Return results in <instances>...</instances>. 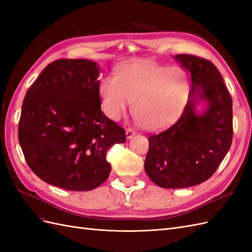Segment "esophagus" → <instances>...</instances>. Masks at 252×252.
Masks as SVG:
<instances>
[{
  "instance_id": "esophagus-1",
  "label": "esophagus",
  "mask_w": 252,
  "mask_h": 252,
  "mask_svg": "<svg viewBox=\"0 0 252 252\" xmlns=\"http://www.w3.org/2000/svg\"><path fill=\"white\" fill-rule=\"evenodd\" d=\"M133 135H135V131L132 130V129H130V128H127V129H126V136H127V139H131Z\"/></svg>"
}]
</instances>
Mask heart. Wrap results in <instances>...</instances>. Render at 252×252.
Here are the masks:
<instances>
[{
    "mask_svg": "<svg viewBox=\"0 0 252 252\" xmlns=\"http://www.w3.org/2000/svg\"><path fill=\"white\" fill-rule=\"evenodd\" d=\"M105 113L119 120L131 105L136 120L155 130L177 119L187 102L189 83L180 67L136 62L122 66L117 77L107 75L100 86Z\"/></svg>",
    "mask_w": 252,
    "mask_h": 252,
    "instance_id": "obj_1",
    "label": "heart"
}]
</instances>
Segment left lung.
<instances>
[{
    "mask_svg": "<svg viewBox=\"0 0 252 252\" xmlns=\"http://www.w3.org/2000/svg\"><path fill=\"white\" fill-rule=\"evenodd\" d=\"M174 59L190 74L191 89L182 116L170 128L148 138L144 168L162 188H186L207 181L232 142V98L210 61L191 55ZM204 101V112L196 106Z\"/></svg>",
    "mask_w": 252,
    "mask_h": 252,
    "instance_id": "left-lung-1",
    "label": "left lung"
}]
</instances>
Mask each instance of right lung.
Listing matches in <instances>:
<instances>
[{
  "instance_id": "1",
  "label": "right lung",
  "mask_w": 252,
  "mask_h": 252,
  "mask_svg": "<svg viewBox=\"0 0 252 252\" xmlns=\"http://www.w3.org/2000/svg\"><path fill=\"white\" fill-rule=\"evenodd\" d=\"M101 68L94 61L50 63L26 93L19 142L28 166L50 185L88 191L107 180L106 152L125 130L101 110Z\"/></svg>"
}]
</instances>
